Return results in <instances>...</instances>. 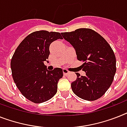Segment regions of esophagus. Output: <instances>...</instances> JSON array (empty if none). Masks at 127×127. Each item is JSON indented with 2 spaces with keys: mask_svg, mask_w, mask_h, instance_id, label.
I'll return each mask as SVG.
<instances>
[{
  "mask_svg": "<svg viewBox=\"0 0 127 127\" xmlns=\"http://www.w3.org/2000/svg\"><path fill=\"white\" fill-rule=\"evenodd\" d=\"M63 73L64 75H67L69 73H70V72H69L68 70H66V69H64V68L63 70Z\"/></svg>",
  "mask_w": 127,
  "mask_h": 127,
  "instance_id": "esophagus-1",
  "label": "esophagus"
}]
</instances>
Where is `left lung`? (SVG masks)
Returning a JSON list of instances; mask_svg holds the SVG:
<instances>
[{
  "mask_svg": "<svg viewBox=\"0 0 127 127\" xmlns=\"http://www.w3.org/2000/svg\"><path fill=\"white\" fill-rule=\"evenodd\" d=\"M76 52L77 58L83 62L82 69L86 73L71 83L72 91L79 97L95 101L107 91L116 72V60L112 49L101 35L89 28H79L61 33Z\"/></svg>",
  "mask_w": 127,
  "mask_h": 127,
  "instance_id": "obj_1",
  "label": "left lung"
}]
</instances>
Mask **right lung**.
I'll use <instances>...</instances> for the list:
<instances>
[{"mask_svg": "<svg viewBox=\"0 0 127 127\" xmlns=\"http://www.w3.org/2000/svg\"><path fill=\"white\" fill-rule=\"evenodd\" d=\"M59 39H63L59 32H34L25 37L13 55V81L21 94L32 102L43 103L57 93L59 80L63 76V70H48L44 62L48 59L51 43Z\"/></svg>", "mask_w": 127, "mask_h": 127, "instance_id": "obj_1", "label": "right lung"}]
</instances>
